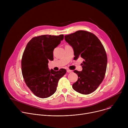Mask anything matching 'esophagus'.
Here are the masks:
<instances>
[{"label": "esophagus", "mask_w": 128, "mask_h": 128, "mask_svg": "<svg viewBox=\"0 0 128 128\" xmlns=\"http://www.w3.org/2000/svg\"><path fill=\"white\" fill-rule=\"evenodd\" d=\"M67 72L68 73H71V72H72V71L71 70H69V69H67Z\"/></svg>", "instance_id": "esophagus-1"}]
</instances>
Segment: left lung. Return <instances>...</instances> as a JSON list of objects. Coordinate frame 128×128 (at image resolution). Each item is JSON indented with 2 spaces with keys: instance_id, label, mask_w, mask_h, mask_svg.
<instances>
[{
  "instance_id": "8db88e82",
  "label": "left lung",
  "mask_w": 128,
  "mask_h": 128,
  "mask_svg": "<svg viewBox=\"0 0 128 128\" xmlns=\"http://www.w3.org/2000/svg\"><path fill=\"white\" fill-rule=\"evenodd\" d=\"M64 38L74 48V59L80 57L84 59L82 63V70L74 71L78 78L72 88L82 94L92 93L105 77L107 63L105 48L95 34L86 31H77Z\"/></svg>"
}]
</instances>
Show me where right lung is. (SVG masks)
<instances>
[{
  "label": "right lung",
  "instance_id": "right-lung-1",
  "mask_svg": "<svg viewBox=\"0 0 128 128\" xmlns=\"http://www.w3.org/2000/svg\"><path fill=\"white\" fill-rule=\"evenodd\" d=\"M64 38V35H42L32 38L23 52L21 67L24 81L31 92L38 97L46 98L53 95L59 80L66 70H50L48 60L52 61L53 51Z\"/></svg>",
  "mask_w": 128,
  "mask_h": 128
}]
</instances>
